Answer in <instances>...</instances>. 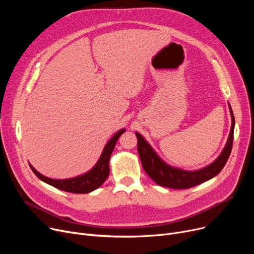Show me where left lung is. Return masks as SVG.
Here are the masks:
<instances>
[{"instance_id": "1", "label": "left lung", "mask_w": 254, "mask_h": 254, "mask_svg": "<svg viewBox=\"0 0 254 254\" xmlns=\"http://www.w3.org/2000/svg\"><path fill=\"white\" fill-rule=\"evenodd\" d=\"M231 115H232V127L229 136V140L226 142L225 147L219 157L210 166L197 170V171H183L180 169L172 168L165 164L159 158L153 149L150 147L149 144L144 140V138L136 132L137 136V147L138 152L141 158L142 167L147 173V175L158 185L165 186L169 189L175 190H186L193 188L195 185L201 184L205 181L216 176L218 173L223 169L226 162L230 157L233 141H234V128H235V117L233 110L230 106Z\"/></svg>"}]
</instances>
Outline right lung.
I'll return each instance as SVG.
<instances>
[{
    "mask_svg": "<svg viewBox=\"0 0 254 254\" xmlns=\"http://www.w3.org/2000/svg\"><path fill=\"white\" fill-rule=\"evenodd\" d=\"M126 131V129L119 130L117 134L113 136V138L106 144L105 148L103 150V153L99 159L97 165L93 167L86 174L78 176L75 178L70 179H51L48 177H45L37 172L31 165L32 171L35 173V175L41 179L42 181L52 185L53 188L59 189L64 191L73 192V193H87L92 190H97L98 188L106 181V179L109 176V159L111 156V153L115 147V144L118 140V138L122 136V134Z\"/></svg>",
    "mask_w": 254,
    "mask_h": 254,
    "instance_id": "add662e5",
    "label": "right lung"
}]
</instances>
